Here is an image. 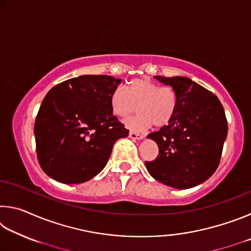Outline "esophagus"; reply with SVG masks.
<instances>
[{
	"instance_id": "34e87169",
	"label": "esophagus",
	"mask_w": 251,
	"mask_h": 251,
	"mask_svg": "<svg viewBox=\"0 0 251 251\" xmlns=\"http://www.w3.org/2000/svg\"><path fill=\"white\" fill-rule=\"evenodd\" d=\"M129 137L131 138V139H142L144 136L143 135H141V134H137V133H135V131H129Z\"/></svg>"
}]
</instances>
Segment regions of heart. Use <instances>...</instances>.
<instances>
[{"label":"heart","mask_w":251,"mask_h":251,"mask_svg":"<svg viewBox=\"0 0 251 251\" xmlns=\"http://www.w3.org/2000/svg\"><path fill=\"white\" fill-rule=\"evenodd\" d=\"M110 107L117 117L126 118L131 129L144 130L154 125L157 128L168 125L177 109V94L171 86H159L147 77L135 78L126 84L125 90L116 88L110 96Z\"/></svg>","instance_id":"obj_1"}]
</instances>
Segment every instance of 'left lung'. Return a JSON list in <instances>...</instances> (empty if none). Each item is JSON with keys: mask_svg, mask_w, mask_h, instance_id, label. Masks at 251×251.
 Segmentation results:
<instances>
[{"mask_svg": "<svg viewBox=\"0 0 251 251\" xmlns=\"http://www.w3.org/2000/svg\"><path fill=\"white\" fill-rule=\"evenodd\" d=\"M155 78L175 90L177 109L168 125L147 136L159 151L145 166L161 184L192 188L207 180L219 165L228 130L224 107L217 96L190 78Z\"/></svg>", "mask_w": 251, "mask_h": 251, "instance_id": "1", "label": "left lung"}]
</instances>
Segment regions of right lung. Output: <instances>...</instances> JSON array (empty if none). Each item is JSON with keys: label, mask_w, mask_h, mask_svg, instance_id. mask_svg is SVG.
<instances>
[{"label": "right lung", "mask_w": 251, "mask_h": 251, "mask_svg": "<svg viewBox=\"0 0 251 251\" xmlns=\"http://www.w3.org/2000/svg\"><path fill=\"white\" fill-rule=\"evenodd\" d=\"M121 82L107 75H82L46 94L34 124L37 159L46 175L80 184L101 172L114 144L129 133L110 107Z\"/></svg>", "instance_id": "right-lung-1"}]
</instances>
